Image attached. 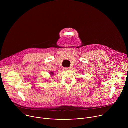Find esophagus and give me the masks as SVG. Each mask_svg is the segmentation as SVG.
Here are the masks:
<instances>
[{
  "mask_svg": "<svg viewBox=\"0 0 128 128\" xmlns=\"http://www.w3.org/2000/svg\"><path fill=\"white\" fill-rule=\"evenodd\" d=\"M71 69V68L70 67H68V68H65V69L66 70H70Z\"/></svg>",
  "mask_w": 128,
  "mask_h": 128,
  "instance_id": "esophagus-1",
  "label": "esophagus"
}]
</instances>
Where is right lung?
<instances>
[{
  "mask_svg": "<svg viewBox=\"0 0 128 128\" xmlns=\"http://www.w3.org/2000/svg\"><path fill=\"white\" fill-rule=\"evenodd\" d=\"M50 76H54V73L53 72H52V71L50 72Z\"/></svg>",
  "mask_w": 128,
  "mask_h": 128,
  "instance_id": "1",
  "label": "right lung"
}]
</instances>
